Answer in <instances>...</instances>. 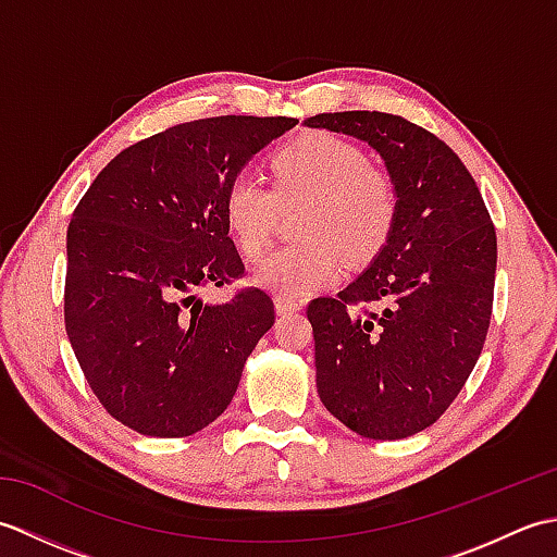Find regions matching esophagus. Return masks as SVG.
<instances>
[{"label":"esophagus","instance_id":"obj_1","mask_svg":"<svg viewBox=\"0 0 557 557\" xmlns=\"http://www.w3.org/2000/svg\"><path fill=\"white\" fill-rule=\"evenodd\" d=\"M301 306H304V301L297 297H287V294H277L275 297L277 313H294V311H299Z\"/></svg>","mask_w":557,"mask_h":557}]
</instances>
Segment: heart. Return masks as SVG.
Returning a JSON list of instances; mask_svg holds the SVG:
<instances>
[{
	"mask_svg": "<svg viewBox=\"0 0 557 557\" xmlns=\"http://www.w3.org/2000/svg\"><path fill=\"white\" fill-rule=\"evenodd\" d=\"M272 188L251 174H236L224 191V222L246 258L265 251L282 210L306 203L297 218L301 242L280 248L256 270L272 292L301 297L333 285L347 260L363 265L395 232L401 196L395 174L369 162L347 138L311 132L270 158Z\"/></svg>",
	"mask_w": 557,
	"mask_h": 557,
	"instance_id": "1",
	"label": "heart"
}]
</instances>
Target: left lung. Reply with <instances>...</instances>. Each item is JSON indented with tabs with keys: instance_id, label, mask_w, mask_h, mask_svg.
<instances>
[{
	"instance_id": "8db88e82",
	"label": "left lung",
	"mask_w": 557,
	"mask_h": 557,
	"mask_svg": "<svg viewBox=\"0 0 557 557\" xmlns=\"http://www.w3.org/2000/svg\"><path fill=\"white\" fill-rule=\"evenodd\" d=\"M311 128L361 138L399 184L395 232L371 268L306 315L325 409L373 441L429 429L474 371L493 313L498 242L474 176L423 126L335 112Z\"/></svg>"
}]
</instances>
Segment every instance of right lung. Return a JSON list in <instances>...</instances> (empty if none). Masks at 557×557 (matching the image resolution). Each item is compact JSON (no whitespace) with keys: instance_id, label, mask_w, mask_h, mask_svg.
Segmentation results:
<instances>
[{"instance_id":"1","label":"right lung","mask_w":557,"mask_h":557,"mask_svg":"<svg viewBox=\"0 0 557 557\" xmlns=\"http://www.w3.org/2000/svg\"><path fill=\"white\" fill-rule=\"evenodd\" d=\"M292 116H210L170 126L108 162L66 234L64 323L81 371L112 419L186 437L215 421L275 323L263 289L203 304L244 275L224 191Z\"/></svg>"}]
</instances>
